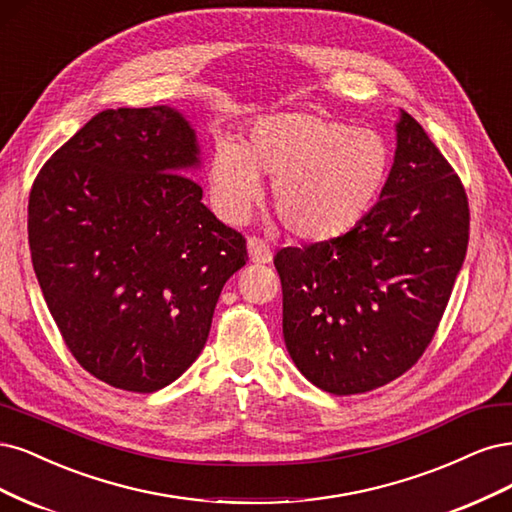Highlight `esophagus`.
<instances>
[{
    "mask_svg": "<svg viewBox=\"0 0 512 512\" xmlns=\"http://www.w3.org/2000/svg\"><path fill=\"white\" fill-rule=\"evenodd\" d=\"M246 249H249V257L253 263H270L274 257L270 246L259 238H249V242H246Z\"/></svg>",
    "mask_w": 512,
    "mask_h": 512,
    "instance_id": "esophagus-1",
    "label": "esophagus"
}]
</instances>
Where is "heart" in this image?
Wrapping results in <instances>:
<instances>
[{
    "mask_svg": "<svg viewBox=\"0 0 512 512\" xmlns=\"http://www.w3.org/2000/svg\"><path fill=\"white\" fill-rule=\"evenodd\" d=\"M389 168V144L378 131L312 112H283L259 119L244 144L221 140L208 185L221 219L240 223L259 197V172L270 174V200L287 232L319 244L366 219Z\"/></svg>",
    "mask_w": 512,
    "mask_h": 512,
    "instance_id": "1",
    "label": "heart"
}]
</instances>
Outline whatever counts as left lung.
I'll list each match as a JSON object with an SVG mask.
<instances>
[{
  "mask_svg": "<svg viewBox=\"0 0 512 512\" xmlns=\"http://www.w3.org/2000/svg\"><path fill=\"white\" fill-rule=\"evenodd\" d=\"M395 142L381 200L364 221L274 257L287 351L334 395L383 387L417 364L466 259L470 210L459 176L404 110Z\"/></svg>",
  "mask_w": 512,
  "mask_h": 512,
  "instance_id": "obj_1",
  "label": "left lung"
}]
</instances>
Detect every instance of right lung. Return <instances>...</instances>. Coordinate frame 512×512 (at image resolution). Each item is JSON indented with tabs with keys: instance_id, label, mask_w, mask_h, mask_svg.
I'll list each match as a JSON object with an SVG mask.
<instances>
[{
	"instance_id": "1",
	"label": "right lung",
	"mask_w": 512,
	"mask_h": 512,
	"mask_svg": "<svg viewBox=\"0 0 512 512\" xmlns=\"http://www.w3.org/2000/svg\"><path fill=\"white\" fill-rule=\"evenodd\" d=\"M200 144L170 106L104 110L44 163L29 193V249L78 364L136 393L200 357L246 240L202 204Z\"/></svg>"
}]
</instances>
